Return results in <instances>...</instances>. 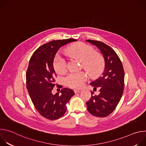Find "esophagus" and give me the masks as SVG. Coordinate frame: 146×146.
I'll use <instances>...</instances> for the list:
<instances>
[{
    "mask_svg": "<svg viewBox=\"0 0 146 146\" xmlns=\"http://www.w3.org/2000/svg\"><path fill=\"white\" fill-rule=\"evenodd\" d=\"M75 94H77V93H79L80 92V90H74Z\"/></svg>",
    "mask_w": 146,
    "mask_h": 146,
    "instance_id": "1",
    "label": "esophagus"
}]
</instances>
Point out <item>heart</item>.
<instances>
[{
  "mask_svg": "<svg viewBox=\"0 0 146 146\" xmlns=\"http://www.w3.org/2000/svg\"><path fill=\"white\" fill-rule=\"evenodd\" d=\"M66 52L75 56L82 60L84 67L92 75L96 74L103 65V59L98 54H93V48L85 44L79 43L69 47ZM54 67L58 73H64L67 70V60L65 56L59 51L54 60ZM88 75L84 72H74L70 73L65 78L68 86L73 88H79L83 86L87 80Z\"/></svg>",
  "mask_w": 146,
  "mask_h": 146,
  "instance_id": "b5f03b06",
  "label": "heart"
}]
</instances>
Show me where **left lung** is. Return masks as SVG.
Listing matches in <instances>:
<instances>
[{
    "label": "left lung",
    "mask_w": 146,
    "mask_h": 146,
    "mask_svg": "<svg viewBox=\"0 0 146 146\" xmlns=\"http://www.w3.org/2000/svg\"><path fill=\"white\" fill-rule=\"evenodd\" d=\"M87 42L100 50L105 60V69L101 76L92 81L94 90L99 88V94L94 95L86 104L88 111L92 115L105 117L111 114L118 104L124 88V70L122 62L114 50L99 41L86 40Z\"/></svg>",
    "instance_id": "obj_1"
}]
</instances>
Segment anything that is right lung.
Returning a JSON list of instances; mask_svg holds the SVG:
<instances>
[{
  "instance_id": "obj_1",
  "label": "right lung",
  "mask_w": 146,
  "mask_h": 146,
  "mask_svg": "<svg viewBox=\"0 0 146 146\" xmlns=\"http://www.w3.org/2000/svg\"><path fill=\"white\" fill-rule=\"evenodd\" d=\"M77 41L69 38L53 40L38 48L31 56L27 72V87L37 111L51 120L61 117L66 111V104L74 95V91L64 88L55 95L52 90L56 76L53 62L59 49Z\"/></svg>"
}]
</instances>
